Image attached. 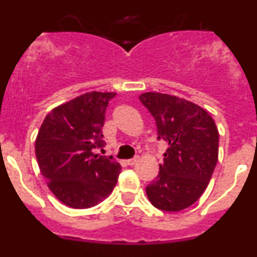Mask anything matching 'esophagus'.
Wrapping results in <instances>:
<instances>
[{
	"mask_svg": "<svg viewBox=\"0 0 257 257\" xmlns=\"http://www.w3.org/2000/svg\"><path fill=\"white\" fill-rule=\"evenodd\" d=\"M138 161H139V157L136 156L134 157V158H131V160H127V165H130V166H134L138 163Z\"/></svg>",
	"mask_w": 257,
	"mask_h": 257,
	"instance_id": "1",
	"label": "esophagus"
}]
</instances>
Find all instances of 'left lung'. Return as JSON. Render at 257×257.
Listing matches in <instances>:
<instances>
[{
    "label": "left lung",
    "mask_w": 257,
    "mask_h": 257,
    "mask_svg": "<svg viewBox=\"0 0 257 257\" xmlns=\"http://www.w3.org/2000/svg\"><path fill=\"white\" fill-rule=\"evenodd\" d=\"M156 119L158 139L169 148L147 196L156 208L176 212L203 194L219 157V131L207 110L174 95L145 92L139 96Z\"/></svg>",
    "instance_id": "8db88e82"
}]
</instances>
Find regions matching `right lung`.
<instances>
[{"mask_svg":"<svg viewBox=\"0 0 257 257\" xmlns=\"http://www.w3.org/2000/svg\"><path fill=\"white\" fill-rule=\"evenodd\" d=\"M115 92H86L45 117L36 139V157L47 187L64 205L88 208L112 193L121 165L95 154L104 147L105 110Z\"/></svg>","mask_w":257,"mask_h":257,"instance_id":"right-lung-1","label":"right lung"}]
</instances>
